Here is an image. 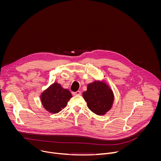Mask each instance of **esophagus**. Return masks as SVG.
I'll return each mask as SVG.
<instances>
[{
    "mask_svg": "<svg viewBox=\"0 0 161 161\" xmlns=\"http://www.w3.org/2000/svg\"><path fill=\"white\" fill-rule=\"evenodd\" d=\"M73 94V96H77V95H81V92L80 91H77V92H73L72 93Z\"/></svg>",
    "mask_w": 161,
    "mask_h": 161,
    "instance_id": "esophagus-1",
    "label": "esophagus"
}]
</instances>
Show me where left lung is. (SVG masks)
<instances>
[{
    "label": "left lung",
    "instance_id": "8db88e82",
    "mask_svg": "<svg viewBox=\"0 0 161 161\" xmlns=\"http://www.w3.org/2000/svg\"><path fill=\"white\" fill-rule=\"evenodd\" d=\"M82 95L89 109L101 116L111 109L114 99L113 90L103 80L88 83Z\"/></svg>",
    "mask_w": 161,
    "mask_h": 161
}]
</instances>
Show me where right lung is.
Wrapping results in <instances>:
<instances>
[{
    "mask_svg": "<svg viewBox=\"0 0 161 161\" xmlns=\"http://www.w3.org/2000/svg\"><path fill=\"white\" fill-rule=\"evenodd\" d=\"M72 94L68 89L64 88L60 83L55 82L44 90L40 95L43 108L52 114L60 112L72 98Z\"/></svg>",
    "mask_w": 161,
    "mask_h": 161,
    "instance_id": "right-lung-1",
    "label": "right lung"
}]
</instances>
